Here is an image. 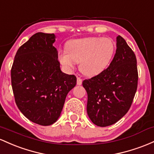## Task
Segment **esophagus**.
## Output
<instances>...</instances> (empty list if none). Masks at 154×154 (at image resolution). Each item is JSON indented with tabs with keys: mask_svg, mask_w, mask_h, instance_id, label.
Wrapping results in <instances>:
<instances>
[{
	"mask_svg": "<svg viewBox=\"0 0 154 154\" xmlns=\"http://www.w3.org/2000/svg\"><path fill=\"white\" fill-rule=\"evenodd\" d=\"M77 84L78 85H82V79L80 77H77Z\"/></svg>",
	"mask_w": 154,
	"mask_h": 154,
	"instance_id": "34e87169",
	"label": "esophagus"
}]
</instances>
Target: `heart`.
<instances>
[{
  "label": "heart",
  "mask_w": 154,
  "mask_h": 154,
  "mask_svg": "<svg viewBox=\"0 0 154 154\" xmlns=\"http://www.w3.org/2000/svg\"><path fill=\"white\" fill-rule=\"evenodd\" d=\"M115 54V44L107 38L90 37L68 41L66 50L59 51V60L65 70H72L75 62L87 76H95L108 68Z\"/></svg>",
  "instance_id": "heart-1"
}]
</instances>
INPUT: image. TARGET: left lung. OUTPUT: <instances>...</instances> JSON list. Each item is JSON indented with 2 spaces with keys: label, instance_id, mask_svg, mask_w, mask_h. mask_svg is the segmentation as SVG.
Returning a JSON list of instances; mask_svg holds the SVG:
<instances>
[{
  "label": "left lung",
  "instance_id": "1",
  "mask_svg": "<svg viewBox=\"0 0 154 154\" xmlns=\"http://www.w3.org/2000/svg\"><path fill=\"white\" fill-rule=\"evenodd\" d=\"M116 46L108 68L82 83L88 95V116L99 127H108L120 120L130 108L137 91L135 54L122 36H117Z\"/></svg>",
  "mask_w": 154,
  "mask_h": 154
}]
</instances>
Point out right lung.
Masks as SVG:
<instances>
[{
  "mask_svg": "<svg viewBox=\"0 0 154 154\" xmlns=\"http://www.w3.org/2000/svg\"><path fill=\"white\" fill-rule=\"evenodd\" d=\"M54 33L37 32L17 50L11 70L15 103L26 118L42 126L57 122L74 75L60 70Z\"/></svg>",
  "mask_w": 154,
  "mask_h": 154,
  "instance_id": "right-lung-1",
  "label": "right lung"
}]
</instances>
